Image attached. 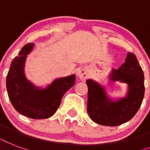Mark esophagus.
<instances>
[{
  "label": "esophagus",
  "mask_w": 150,
  "mask_h": 150,
  "mask_svg": "<svg viewBox=\"0 0 150 150\" xmlns=\"http://www.w3.org/2000/svg\"><path fill=\"white\" fill-rule=\"evenodd\" d=\"M78 76L79 77L81 80L86 79L87 77H88V72L85 68H80L78 71Z\"/></svg>",
  "instance_id": "obj_1"
}]
</instances>
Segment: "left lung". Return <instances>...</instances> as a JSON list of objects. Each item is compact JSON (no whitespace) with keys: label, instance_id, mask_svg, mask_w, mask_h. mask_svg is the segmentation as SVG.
<instances>
[{"label":"left lung","instance_id":"1","mask_svg":"<svg viewBox=\"0 0 150 150\" xmlns=\"http://www.w3.org/2000/svg\"><path fill=\"white\" fill-rule=\"evenodd\" d=\"M110 80L128 85L126 96L112 100L103 86L93 80H86L87 112L92 120L99 125L117 126L135 116L144 97V73L135 54L128 53L125 63L117 69L112 70Z\"/></svg>","mask_w":150,"mask_h":150}]
</instances>
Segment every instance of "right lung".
<instances>
[{
    "instance_id": "1",
    "label": "right lung",
    "mask_w": 150,
    "mask_h": 150,
    "mask_svg": "<svg viewBox=\"0 0 150 150\" xmlns=\"http://www.w3.org/2000/svg\"><path fill=\"white\" fill-rule=\"evenodd\" d=\"M33 47V43H27L14 58L6 87L11 103L18 113L33 119H45L56 112L64 94L75 85V75L57 79L44 89L34 86L26 79L24 70L27 55Z\"/></svg>"
}]
</instances>
